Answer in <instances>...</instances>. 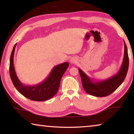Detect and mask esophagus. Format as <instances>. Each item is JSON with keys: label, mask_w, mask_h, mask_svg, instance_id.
<instances>
[{"label": "esophagus", "mask_w": 134, "mask_h": 134, "mask_svg": "<svg viewBox=\"0 0 134 134\" xmlns=\"http://www.w3.org/2000/svg\"><path fill=\"white\" fill-rule=\"evenodd\" d=\"M70 62L72 64H74V63H77V58H74V57H72L71 59H70Z\"/></svg>", "instance_id": "34e87169"}]
</instances>
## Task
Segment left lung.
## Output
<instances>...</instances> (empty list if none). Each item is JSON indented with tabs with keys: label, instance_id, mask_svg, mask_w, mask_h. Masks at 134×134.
<instances>
[{
	"label": "left lung",
	"instance_id": "obj_1",
	"mask_svg": "<svg viewBox=\"0 0 134 134\" xmlns=\"http://www.w3.org/2000/svg\"><path fill=\"white\" fill-rule=\"evenodd\" d=\"M128 49L124 41L123 62L121 69L115 75L106 80L95 81L90 79L80 69H79V71L80 74L83 87L87 94L97 97H105L113 93L123 83L128 72Z\"/></svg>",
	"mask_w": 134,
	"mask_h": 134
}]
</instances>
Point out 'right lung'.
Returning a JSON list of instances; mask_svg holds the SVG:
<instances>
[{
  "label": "right lung",
  "instance_id": "1",
  "mask_svg": "<svg viewBox=\"0 0 134 134\" xmlns=\"http://www.w3.org/2000/svg\"><path fill=\"white\" fill-rule=\"evenodd\" d=\"M16 46V44L11 53L9 64L10 76L15 87L21 94L32 100L41 102L52 98L58 92L61 79L69 67V63H63L54 67L48 76L41 83L33 86L24 85L17 77L13 64Z\"/></svg>",
  "mask_w": 134,
  "mask_h": 134
}]
</instances>
